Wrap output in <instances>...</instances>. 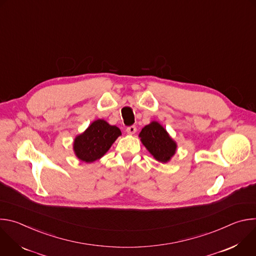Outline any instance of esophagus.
<instances>
[{
    "instance_id": "esophagus-1",
    "label": "esophagus",
    "mask_w": 256,
    "mask_h": 256,
    "mask_svg": "<svg viewBox=\"0 0 256 256\" xmlns=\"http://www.w3.org/2000/svg\"><path fill=\"white\" fill-rule=\"evenodd\" d=\"M136 132V126H128V128H126V132L130 134H134Z\"/></svg>"
}]
</instances>
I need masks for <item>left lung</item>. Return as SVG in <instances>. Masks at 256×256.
Segmentation results:
<instances>
[{
  "label": "left lung",
  "instance_id": "left-lung-1",
  "mask_svg": "<svg viewBox=\"0 0 256 256\" xmlns=\"http://www.w3.org/2000/svg\"><path fill=\"white\" fill-rule=\"evenodd\" d=\"M138 136L144 147L159 162H168L176 152V142L157 122L146 126Z\"/></svg>",
  "mask_w": 256,
  "mask_h": 256
}]
</instances>
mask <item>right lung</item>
<instances>
[{
    "mask_svg": "<svg viewBox=\"0 0 256 256\" xmlns=\"http://www.w3.org/2000/svg\"><path fill=\"white\" fill-rule=\"evenodd\" d=\"M122 134L120 130L104 120L93 122L74 140V152L83 162L91 163L100 159Z\"/></svg>",
    "mask_w": 256,
    "mask_h": 256,
    "instance_id": "right-lung-1",
    "label": "right lung"
}]
</instances>
